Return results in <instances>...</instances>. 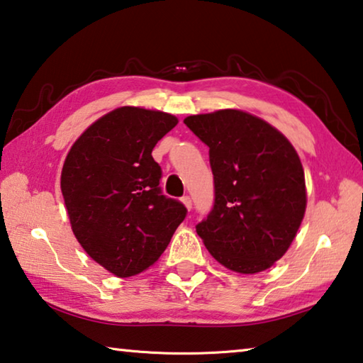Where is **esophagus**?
Masks as SVG:
<instances>
[{"label": "esophagus", "mask_w": 363, "mask_h": 363, "mask_svg": "<svg viewBox=\"0 0 363 363\" xmlns=\"http://www.w3.org/2000/svg\"><path fill=\"white\" fill-rule=\"evenodd\" d=\"M181 201H182V203H184V205H186V208H187V210H192V199H190V196H189V195H184V196H182V199H181Z\"/></svg>", "instance_id": "esophagus-1"}]
</instances>
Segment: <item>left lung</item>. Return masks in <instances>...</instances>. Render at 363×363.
<instances>
[{
  "instance_id": "obj_1",
  "label": "left lung",
  "mask_w": 363,
  "mask_h": 363,
  "mask_svg": "<svg viewBox=\"0 0 363 363\" xmlns=\"http://www.w3.org/2000/svg\"><path fill=\"white\" fill-rule=\"evenodd\" d=\"M210 147L214 205L196 233L211 256L240 274L266 270L290 248L306 211L304 169L284 134L242 110L192 115Z\"/></svg>"
}]
</instances>
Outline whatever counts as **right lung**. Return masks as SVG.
I'll use <instances>...</instances> for the list:
<instances>
[{
	"mask_svg": "<svg viewBox=\"0 0 363 363\" xmlns=\"http://www.w3.org/2000/svg\"><path fill=\"white\" fill-rule=\"evenodd\" d=\"M177 118L158 110L120 107L93 123L65 158L60 189L83 250L116 277L155 262L187 208L162 194L152 150Z\"/></svg>",
	"mask_w": 363,
	"mask_h": 363,
	"instance_id": "1",
	"label": "right lung"
}]
</instances>
